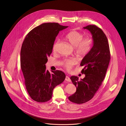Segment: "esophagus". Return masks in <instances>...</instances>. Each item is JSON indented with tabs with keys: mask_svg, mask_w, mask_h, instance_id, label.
<instances>
[{
	"mask_svg": "<svg viewBox=\"0 0 126 126\" xmlns=\"http://www.w3.org/2000/svg\"><path fill=\"white\" fill-rule=\"evenodd\" d=\"M65 80H66V81H68V82H70L71 81V80L70 78L68 76H66Z\"/></svg>",
	"mask_w": 126,
	"mask_h": 126,
	"instance_id": "34e87169",
	"label": "esophagus"
}]
</instances>
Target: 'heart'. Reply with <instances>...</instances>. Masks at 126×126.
Segmentation results:
<instances>
[{"mask_svg": "<svg viewBox=\"0 0 126 126\" xmlns=\"http://www.w3.org/2000/svg\"><path fill=\"white\" fill-rule=\"evenodd\" d=\"M65 38L66 40L73 47H75V51L79 55L83 56L87 54L92 48L93 40L90 36H86L83 38V34L78 31L73 30L67 33ZM59 40H57L53 46V51L57 49ZM76 63L74 59H65L63 62V65L68 70Z\"/></svg>", "mask_w": 126, "mask_h": 126, "instance_id": "obj_1", "label": "heart"}]
</instances>
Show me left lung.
Returning a JSON list of instances; mask_svg holds the SVG:
<instances>
[{
    "label": "left lung",
    "mask_w": 126,
    "mask_h": 126,
    "mask_svg": "<svg viewBox=\"0 0 126 126\" xmlns=\"http://www.w3.org/2000/svg\"><path fill=\"white\" fill-rule=\"evenodd\" d=\"M83 28L92 34L93 45L80 64L84 66L81 72L85 77L81 80L77 76L70 78L76 87V91L68 99L79 104L90 100L96 93L105 77L111 58L109 43L102 30L95 25H89Z\"/></svg>",
    "instance_id": "left-lung-1"
}]
</instances>
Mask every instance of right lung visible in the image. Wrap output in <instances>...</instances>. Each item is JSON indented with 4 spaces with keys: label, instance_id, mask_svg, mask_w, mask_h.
<instances>
[{
    "label": "right lung",
    "instance_id": "right-lung-1",
    "mask_svg": "<svg viewBox=\"0 0 126 126\" xmlns=\"http://www.w3.org/2000/svg\"><path fill=\"white\" fill-rule=\"evenodd\" d=\"M68 26L58 23H45L36 27L25 37L20 52V65L26 88L30 97L37 102L50 100L54 88L62 83L66 75L60 70L46 69L59 31Z\"/></svg>",
    "mask_w": 126,
    "mask_h": 126
}]
</instances>
